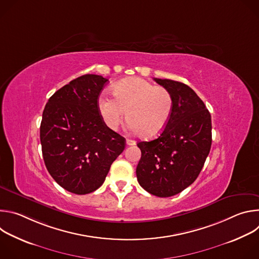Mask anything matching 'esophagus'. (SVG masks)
<instances>
[{"label": "esophagus", "mask_w": 259, "mask_h": 259, "mask_svg": "<svg viewBox=\"0 0 259 259\" xmlns=\"http://www.w3.org/2000/svg\"><path fill=\"white\" fill-rule=\"evenodd\" d=\"M126 144H127V145H135V144H136V141H135V140H132V139H126Z\"/></svg>", "instance_id": "34e87169"}]
</instances>
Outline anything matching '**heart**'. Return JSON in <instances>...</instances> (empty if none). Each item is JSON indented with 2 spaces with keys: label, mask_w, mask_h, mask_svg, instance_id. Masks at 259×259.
I'll return each mask as SVG.
<instances>
[{
  "label": "heart",
  "mask_w": 259,
  "mask_h": 259,
  "mask_svg": "<svg viewBox=\"0 0 259 259\" xmlns=\"http://www.w3.org/2000/svg\"><path fill=\"white\" fill-rule=\"evenodd\" d=\"M113 98L101 94L97 99L98 113L105 126L116 131L126 112L131 131L152 138L165 129L173 110L171 92L141 78L121 80L113 86Z\"/></svg>",
  "instance_id": "1"
}]
</instances>
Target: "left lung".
Masks as SVG:
<instances>
[{"mask_svg":"<svg viewBox=\"0 0 259 259\" xmlns=\"http://www.w3.org/2000/svg\"><path fill=\"white\" fill-rule=\"evenodd\" d=\"M154 80L171 92L174 105L160 136L137 143L141 158L136 176L146 192L167 198L190 187L199 176L211 149V115L188 85L168 79Z\"/></svg>","mask_w":259,"mask_h":259,"instance_id":"left-lung-1","label":"left lung"}]
</instances>
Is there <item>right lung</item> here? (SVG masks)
<instances>
[{"instance_id": "obj_1", "label": "right lung", "mask_w": 259, "mask_h": 259, "mask_svg": "<svg viewBox=\"0 0 259 259\" xmlns=\"http://www.w3.org/2000/svg\"><path fill=\"white\" fill-rule=\"evenodd\" d=\"M107 79L84 75L57 90L42 116L40 138L46 168L61 188L86 195L102 186L126 140L108 129L97 109Z\"/></svg>"}]
</instances>
